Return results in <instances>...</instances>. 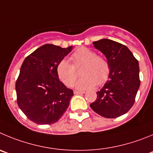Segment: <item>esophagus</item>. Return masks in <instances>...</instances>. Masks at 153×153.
Listing matches in <instances>:
<instances>
[{"label":"esophagus","mask_w":153,"mask_h":153,"mask_svg":"<svg viewBox=\"0 0 153 153\" xmlns=\"http://www.w3.org/2000/svg\"><path fill=\"white\" fill-rule=\"evenodd\" d=\"M85 93V91H74V94H84Z\"/></svg>","instance_id":"esophagus-1"}]
</instances>
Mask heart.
Instances as JSON below:
<instances>
[{
    "label": "heart",
    "instance_id": "1",
    "mask_svg": "<svg viewBox=\"0 0 153 153\" xmlns=\"http://www.w3.org/2000/svg\"><path fill=\"white\" fill-rule=\"evenodd\" d=\"M72 65L65 59H62L56 66L58 78L66 86H71L77 78L75 68L84 65L80 78L75 84L77 89H88L101 85L107 81L110 73V65L106 59L89 48H78L70 57Z\"/></svg>",
    "mask_w": 153,
    "mask_h": 153
}]
</instances>
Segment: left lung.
<instances>
[{"instance_id": "1", "label": "left lung", "mask_w": 153, "mask_h": 153, "mask_svg": "<svg viewBox=\"0 0 153 153\" xmlns=\"http://www.w3.org/2000/svg\"><path fill=\"white\" fill-rule=\"evenodd\" d=\"M93 44L106 57L110 73L90 106L101 116L117 118L127 113L134 103L140 85L139 63L131 51L120 43L103 38Z\"/></svg>"}]
</instances>
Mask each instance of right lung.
<instances>
[{"mask_svg":"<svg viewBox=\"0 0 153 153\" xmlns=\"http://www.w3.org/2000/svg\"><path fill=\"white\" fill-rule=\"evenodd\" d=\"M72 50L44 44L25 59L16 82L17 103L38 125L58 122L69 105L73 91L59 81L56 66Z\"/></svg>","mask_w":153,"mask_h":153,"instance_id":"1","label":"right lung"}]
</instances>
